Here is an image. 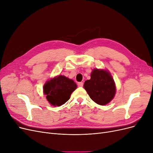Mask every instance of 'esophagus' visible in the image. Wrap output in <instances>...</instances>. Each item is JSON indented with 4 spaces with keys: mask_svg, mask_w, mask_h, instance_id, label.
<instances>
[{
    "mask_svg": "<svg viewBox=\"0 0 153 153\" xmlns=\"http://www.w3.org/2000/svg\"><path fill=\"white\" fill-rule=\"evenodd\" d=\"M83 85H84V83H83V82H78V87H83Z\"/></svg>",
    "mask_w": 153,
    "mask_h": 153,
    "instance_id": "esophagus-1",
    "label": "esophagus"
}]
</instances>
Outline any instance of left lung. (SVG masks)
I'll return each mask as SVG.
<instances>
[{
	"mask_svg": "<svg viewBox=\"0 0 153 153\" xmlns=\"http://www.w3.org/2000/svg\"><path fill=\"white\" fill-rule=\"evenodd\" d=\"M84 87L91 100L100 105L109 103L116 92V85L112 75L104 69H94L91 79L85 82Z\"/></svg>",
	"mask_w": 153,
	"mask_h": 153,
	"instance_id": "left-lung-1",
	"label": "left lung"
}]
</instances>
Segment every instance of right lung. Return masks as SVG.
<instances>
[{
  "instance_id": "obj_1",
  "label": "right lung",
  "mask_w": 153,
  "mask_h": 153,
  "mask_svg": "<svg viewBox=\"0 0 153 153\" xmlns=\"http://www.w3.org/2000/svg\"><path fill=\"white\" fill-rule=\"evenodd\" d=\"M76 87L73 80L64 75H57L45 82L43 94L51 105L59 106L67 102Z\"/></svg>"
}]
</instances>
